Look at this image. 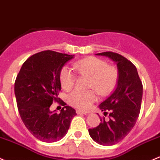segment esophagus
I'll return each instance as SVG.
<instances>
[{
    "label": "esophagus",
    "mask_w": 160,
    "mask_h": 160,
    "mask_svg": "<svg viewBox=\"0 0 160 160\" xmlns=\"http://www.w3.org/2000/svg\"><path fill=\"white\" fill-rule=\"evenodd\" d=\"M76 112H77V114H84V115H87V114L89 113V112H87V111H83L80 110H77Z\"/></svg>",
    "instance_id": "34e87169"
}]
</instances>
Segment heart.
<instances>
[{"instance_id": "obj_1", "label": "heart", "mask_w": 160, "mask_h": 160, "mask_svg": "<svg viewBox=\"0 0 160 160\" xmlns=\"http://www.w3.org/2000/svg\"><path fill=\"white\" fill-rule=\"evenodd\" d=\"M75 71L81 77H88L89 88L94 89L97 93L106 96L113 90L118 77V72L114 67L108 66L104 60L95 58L83 59L73 64ZM60 81L62 88L69 91L75 84L76 76L69 67H63L60 70ZM97 100L93 90H76L69 95L70 105L81 110H88Z\"/></svg>"}]
</instances>
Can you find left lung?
Returning <instances> with one entry per match:
<instances>
[{"mask_svg":"<svg viewBox=\"0 0 160 160\" xmlns=\"http://www.w3.org/2000/svg\"><path fill=\"white\" fill-rule=\"evenodd\" d=\"M96 55L110 58L117 64L118 79L114 91L99 106L104 115L109 111L110 120L100 119V125L88 131L98 144L112 146L127 137L135 125L141 108L142 84L136 67L122 55L112 52Z\"/></svg>","mask_w":160,"mask_h":160,"instance_id":"left-lung-1","label":"left lung"}]
</instances>
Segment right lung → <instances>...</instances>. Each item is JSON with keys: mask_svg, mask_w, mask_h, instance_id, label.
<instances>
[{"mask_svg": "<svg viewBox=\"0 0 160 160\" xmlns=\"http://www.w3.org/2000/svg\"><path fill=\"white\" fill-rule=\"evenodd\" d=\"M74 55L45 50L32 55L21 67L14 84L18 111L32 135L45 142L60 140L68 131L76 110L65 106L57 113L50 107L59 102L60 70Z\"/></svg>", "mask_w": 160, "mask_h": 160, "instance_id": "right-lung-1", "label": "right lung"}]
</instances>
